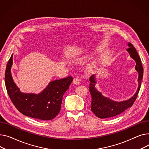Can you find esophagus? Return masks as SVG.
Instances as JSON below:
<instances>
[{"label": "esophagus", "instance_id": "34e87169", "mask_svg": "<svg viewBox=\"0 0 149 149\" xmlns=\"http://www.w3.org/2000/svg\"><path fill=\"white\" fill-rule=\"evenodd\" d=\"M73 82L75 85H79L80 83V79L78 78H74L73 81Z\"/></svg>", "mask_w": 149, "mask_h": 149}]
</instances>
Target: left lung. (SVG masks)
<instances>
[{"label": "left lung", "mask_w": 149, "mask_h": 149, "mask_svg": "<svg viewBox=\"0 0 149 149\" xmlns=\"http://www.w3.org/2000/svg\"><path fill=\"white\" fill-rule=\"evenodd\" d=\"M129 52L130 56L136 62L135 69L138 71V88L134 95L130 99L123 102H115L104 97L102 93L98 91L95 88V76L93 74L90 77V92L91 95V111L94 114L99 118H106L116 116L124 112L127 108L133 105L138 93L140 90L141 81L143 77V67L141 61L139 58L135 48L130 42L128 43Z\"/></svg>", "instance_id": "obj_1"}]
</instances>
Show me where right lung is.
Listing matches in <instances>:
<instances>
[{"instance_id":"right-lung-1","label":"right lung","mask_w":149,"mask_h":149,"mask_svg":"<svg viewBox=\"0 0 149 149\" xmlns=\"http://www.w3.org/2000/svg\"><path fill=\"white\" fill-rule=\"evenodd\" d=\"M13 54L6 65L5 86L14 105L23 115L41 120L54 118L61 110L63 97L69 88L73 77L68 76L49 83L46 89L38 94L20 92L13 81L11 73Z\"/></svg>"}]
</instances>
